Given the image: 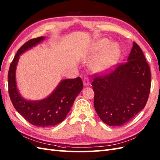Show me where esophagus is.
<instances>
[{
	"instance_id": "34e87169",
	"label": "esophagus",
	"mask_w": 160,
	"mask_h": 160,
	"mask_svg": "<svg viewBox=\"0 0 160 160\" xmlns=\"http://www.w3.org/2000/svg\"><path fill=\"white\" fill-rule=\"evenodd\" d=\"M89 83H90V81H89L88 78H87V77H84V80H83V84H84V86H85V87H87V86H88Z\"/></svg>"
}]
</instances>
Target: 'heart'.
Wrapping results in <instances>:
<instances>
[{"mask_svg": "<svg viewBox=\"0 0 160 160\" xmlns=\"http://www.w3.org/2000/svg\"><path fill=\"white\" fill-rule=\"evenodd\" d=\"M109 41L107 39H102L97 42L95 46L96 50L102 49L108 43ZM120 54V48L116 43H111L108 44L102 52V53L96 58V60L92 64V68L96 71L109 68L113 65L117 61L118 56Z\"/></svg>", "mask_w": 160, "mask_h": 160, "instance_id": "heart-1", "label": "heart"}]
</instances>
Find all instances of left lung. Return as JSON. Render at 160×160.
Segmentation results:
<instances>
[{"mask_svg": "<svg viewBox=\"0 0 160 160\" xmlns=\"http://www.w3.org/2000/svg\"><path fill=\"white\" fill-rule=\"evenodd\" d=\"M91 85L99 117L110 126L127 123L142 110L149 95L150 68L143 52L133 43L128 61L103 76H95Z\"/></svg>", "mask_w": 160, "mask_h": 160, "instance_id": "1", "label": "left lung"}]
</instances>
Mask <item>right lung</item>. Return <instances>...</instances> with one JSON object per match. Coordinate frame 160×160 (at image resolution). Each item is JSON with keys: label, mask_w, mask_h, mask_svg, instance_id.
I'll use <instances>...</instances> for the list:
<instances>
[{"label": "right lung", "mask_w": 160, "mask_h": 160, "mask_svg": "<svg viewBox=\"0 0 160 160\" xmlns=\"http://www.w3.org/2000/svg\"><path fill=\"white\" fill-rule=\"evenodd\" d=\"M45 39L44 37L32 39L18 50L8 72L9 94L15 108L30 123L41 128L54 126L64 121L74 100L83 88L80 77L62 80L46 98L39 101L24 99L18 90L16 80V66L20 55L35 46Z\"/></svg>", "instance_id": "right-lung-1"}]
</instances>
